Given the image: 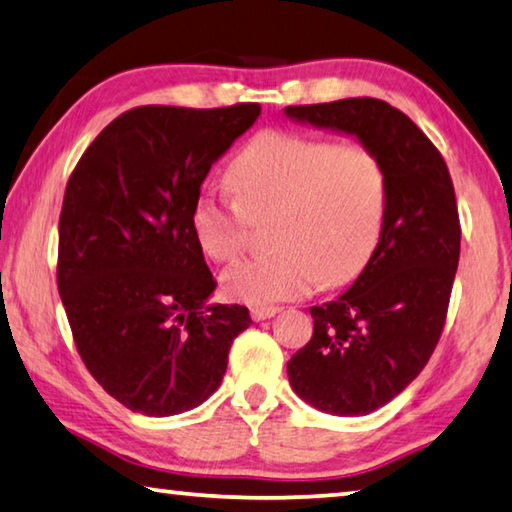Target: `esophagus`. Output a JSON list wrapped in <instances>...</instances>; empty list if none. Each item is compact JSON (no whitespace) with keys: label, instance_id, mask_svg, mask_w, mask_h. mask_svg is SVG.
<instances>
[{"label":"esophagus","instance_id":"obj_1","mask_svg":"<svg viewBox=\"0 0 512 512\" xmlns=\"http://www.w3.org/2000/svg\"><path fill=\"white\" fill-rule=\"evenodd\" d=\"M277 311H280V307H253L250 309V316H253V320H266V318H273Z\"/></svg>","mask_w":512,"mask_h":512}]
</instances>
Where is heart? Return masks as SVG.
Instances as JSON below:
<instances>
[{
  "label": "heart",
  "instance_id": "heart-1",
  "mask_svg": "<svg viewBox=\"0 0 512 512\" xmlns=\"http://www.w3.org/2000/svg\"><path fill=\"white\" fill-rule=\"evenodd\" d=\"M237 201L201 192L196 244L214 262L237 259L250 221L277 216L273 255L223 273L232 300L266 307L302 298L320 282H352L375 255L388 207V173L366 144H334L289 131L255 135L228 167Z\"/></svg>",
  "mask_w": 512,
  "mask_h": 512
}]
</instances>
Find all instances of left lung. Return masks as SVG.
Segmentation results:
<instances>
[{
	"mask_svg": "<svg viewBox=\"0 0 512 512\" xmlns=\"http://www.w3.org/2000/svg\"><path fill=\"white\" fill-rule=\"evenodd\" d=\"M284 115L357 137L388 173L375 255L350 289L309 309L314 334L287 363L291 388L314 409L368 415L420 375L443 334L461 255L454 185L429 137L386 101L289 106Z\"/></svg>",
	"mask_w": 512,
	"mask_h": 512,
	"instance_id": "8db88e82",
	"label": "left lung"
}]
</instances>
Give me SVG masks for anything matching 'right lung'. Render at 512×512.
<instances>
[{
  "mask_svg": "<svg viewBox=\"0 0 512 512\" xmlns=\"http://www.w3.org/2000/svg\"><path fill=\"white\" fill-rule=\"evenodd\" d=\"M262 108L142 106L97 135L65 189L58 293L76 350L126 409H196L228 368L246 307L210 305L216 282L192 232L212 164Z\"/></svg>",
  "mask_w": 512,
  "mask_h": 512,
  "instance_id": "add662e5",
  "label": "right lung"
}]
</instances>
